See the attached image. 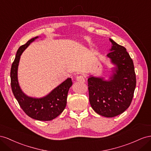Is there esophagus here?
<instances>
[{"label":"esophagus","mask_w":151,"mask_h":151,"mask_svg":"<svg viewBox=\"0 0 151 151\" xmlns=\"http://www.w3.org/2000/svg\"><path fill=\"white\" fill-rule=\"evenodd\" d=\"M76 81H79V82L81 83H83L85 82V78L84 76L82 75H79L76 76Z\"/></svg>","instance_id":"34e87169"}]
</instances>
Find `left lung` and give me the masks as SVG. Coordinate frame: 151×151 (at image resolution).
I'll return each instance as SVG.
<instances>
[{"instance_id":"1","label":"left lung","mask_w":151,"mask_h":151,"mask_svg":"<svg viewBox=\"0 0 151 151\" xmlns=\"http://www.w3.org/2000/svg\"><path fill=\"white\" fill-rule=\"evenodd\" d=\"M111 48L107 56L114 67L108 80L90 75L88 78L89 101L99 115L114 117L130 106L136 87L134 65L124 47L111 38Z\"/></svg>"}]
</instances>
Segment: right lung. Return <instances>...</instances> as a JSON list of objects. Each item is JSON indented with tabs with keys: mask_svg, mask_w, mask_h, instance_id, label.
Returning a JSON list of instances; mask_svg holds the SVG:
<instances>
[{
	"mask_svg": "<svg viewBox=\"0 0 151 151\" xmlns=\"http://www.w3.org/2000/svg\"><path fill=\"white\" fill-rule=\"evenodd\" d=\"M38 37H34L21 45L16 52L11 69V85L12 93L20 107L30 118L39 121H50L55 118L65 109L69 89L73 84L68 78L45 96L35 98L28 96L21 90L18 79V70L21 55L29 44Z\"/></svg>",
	"mask_w": 151,
	"mask_h": 151,
	"instance_id": "add662e5",
	"label": "right lung"
}]
</instances>
